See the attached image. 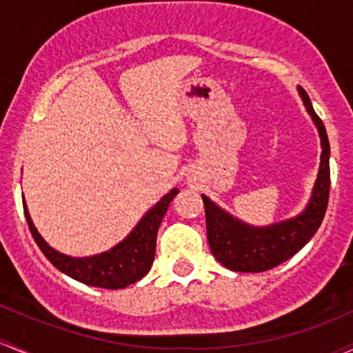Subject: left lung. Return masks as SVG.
Wrapping results in <instances>:
<instances>
[{
	"instance_id": "8db88e82",
	"label": "left lung",
	"mask_w": 353,
	"mask_h": 353,
	"mask_svg": "<svg viewBox=\"0 0 353 353\" xmlns=\"http://www.w3.org/2000/svg\"><path fill=\"white\" fill-rule=\"evenodd\" d=\"M298 94L319 129L321 142L319 177L310 203L296 218L258 228L223 211L203 194L209 248L212 256L228 270L259 273L281 265L307 245L323 221L330 192V144L323 122L313 110L308 94L301 87H298Z\"/></svg>"
}]
</instances>
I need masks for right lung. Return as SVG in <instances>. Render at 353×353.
I'll use <instances>...</instances> for the list:
<instances>
[{
    "label": "right lung",
    "mask_w": 353,
    "mask_h": 353,
    "mask_svg": "<svg viewBox=\"0 0 353 353\" xmlns=\"http://www.w3.org/2000/svg\"><path fill=\"white\" fill-rule=\"evenodd\" d=\"M177 192L179 189H172L156 206L149 209L144 218L134 228L132 233L117 246L105 253L87 258H72L53 250L34 228L26 203H23V209H25V218L34 243L55 268L80 283L97 286V288L119 290L135 283L149 273L154 256H156L157 230L170 201L176 197Z\"/></svg>",
    "instance_id": "add662e5"
}]
</instances>
